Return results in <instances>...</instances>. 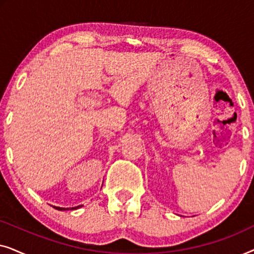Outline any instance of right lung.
Here are the masks:
<instances>
[{
  "mask_svg": "<svg viewBox=\"0 0 254 254\" xmlns=\"http://www.w3.org/2000/svg\"><path fill=\"white\" fill-rule=\"evenodd\" d=\"M81 206H77V207H72V208H60V207H54L55 209H58V210H67V209H70V210H72V209H77V208H79Z\"/></svg>",
  "mask_w": 254,
  "mask_h": 254,
  "instance_id": "1",
  "label": "right lung"
}]
</instances>
